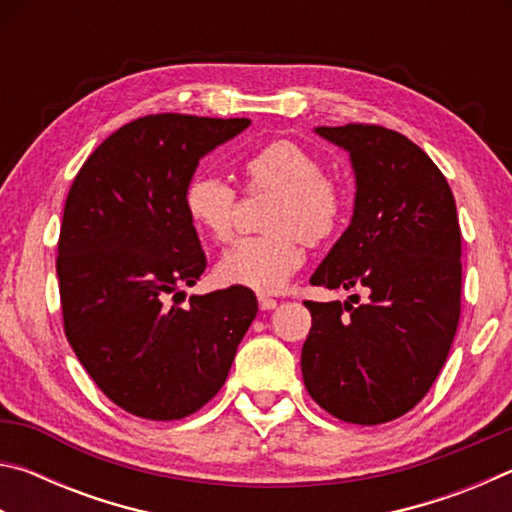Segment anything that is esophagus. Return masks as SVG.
Returning a JSON list of instances; mask_svg holds the SVG:
<instances>
[{"label": "esophagus", "mask_w": 512, "mask_h": 512, "mask_svg": "<svg viewBox=\"0 0 512 512\" xmlns=\"http://www.w3.org/2000/svg\"><path fill=\"white\" fill-rule=\"evenodd\" d=\"M257 300H259V309H262V311H271V309L277 307V300L268 298V296H259Z\"/></svg>", "instance_id": "1"}]
</instances>
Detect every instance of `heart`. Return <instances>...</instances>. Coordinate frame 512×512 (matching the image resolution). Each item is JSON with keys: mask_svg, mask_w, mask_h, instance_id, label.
I'll return each instance as SVG.
<instances>
[{"mask_svg": "<svg viewBox=\"0 0 512 512\" xmlns=\"http://www.w3.org/2000/svg\"><path fill=\"white\" fill-rule=\"evenodd\" d=\"M248 185L271 189L266 235L241 237L221 255L216 273L223 282L262 293L280 291L305 262V244L332 235L341 219L339 189L323 176V164L305 146L275 140L244 160ZM185 212L198 230L216 241L232 235L237 194L214 173H196L183 194Z\"/></svg>", "mask_w": 512, "mask_h": 512, "instance_id": "obj_1", "label": "heart"}]
</instances>
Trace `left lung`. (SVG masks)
<instances>
[{"label":"left lung","mask_w":512,"mask_h":512,"mask_svg":"<svg viewBox=\"0 0 512 512\" xmlns=\"http://www.w3.org/2000/svg\"><path fill=\"white\" fill-rule=\"evenodd\" d=\"M350 155V225L309 277L366 289V302H305L311 329L302 379L316 404L352 424H381L436 381L461 316V228L454 194L431 158L384 126H318ZM355 305L352 306L351 302Z\"/></svg>","instance_id":"8db88e82"}]
</instances>
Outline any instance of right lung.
I'll return each mask as SVG.
<instances>
[{
    "mask_svg": "<svg viewBox=\"0 0 512 512\" xmlns=\"http://www.w3.org/2000/svg\"><path fill=\"white\" fill-rule=\"evenodd\" d=\"M248 126L173 112L135 119L85 160L67 194L56 262L67 341L137 418L180 420L210 402L257 316L246 287L176 305L207 264L185 187Z\"/></svg>",
    "mask_w": 512,
    "mask_h": 512,
    "instance_id": "right-lung-1",
    "label": "right lung"
}]
</instances>
